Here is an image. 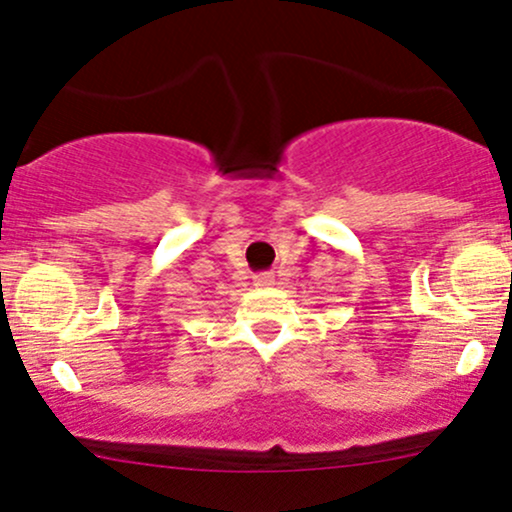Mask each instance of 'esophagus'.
<instances>
[{"label": "esophagus", "mask_w": 512, "mask_h": 512, "mask_svg": "<svg viewBox=\"0 0 512 512\" xmlns=\"http://www.w3.org/2000/svg\"><path fill=\"white\" fill-rule=\"evenodd\" d=\"M255 286L257 289H267V286H274V274H269V272H264V274H257L255 279Z\"/></svg>", "instance_id": "34e87169"}]
</instances>
